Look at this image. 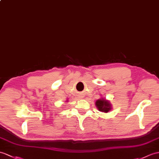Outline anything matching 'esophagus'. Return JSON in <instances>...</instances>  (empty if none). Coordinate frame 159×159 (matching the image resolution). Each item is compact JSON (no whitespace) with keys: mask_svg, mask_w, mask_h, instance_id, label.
Masks as SVG:
<instances>
[{"mask_svg":"<svg viewBox=\"0 0 159 159\" xmlns=\"http://www.w3.org/2000/svg\"><path fill=\"white\" fill-rule=\"evenodd\" d=\"M83 97H84V96H83V95H80V98H83Z\"/></svg>","mask_w":159,"mask_h":159,"instance_id":"34e87169","label":"esophagus"}]
</instances>
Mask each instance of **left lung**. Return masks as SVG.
<instances>
[{"label": "left lung", "instance_id": "obj_1", "mask_svg": "<svg viewBox=\"0 0 159 159\" xmlns=\"http://www.w3.org/2000/svg\"><path fill=\"white\" fill-rule=\"evenodd\" d=\"M95 105L99 111L104 112H108L111 109L110 103L106 99H98L95 103Z\"/></svg>", "mask_w": 159, "mask_h": 159}]
</instances>
